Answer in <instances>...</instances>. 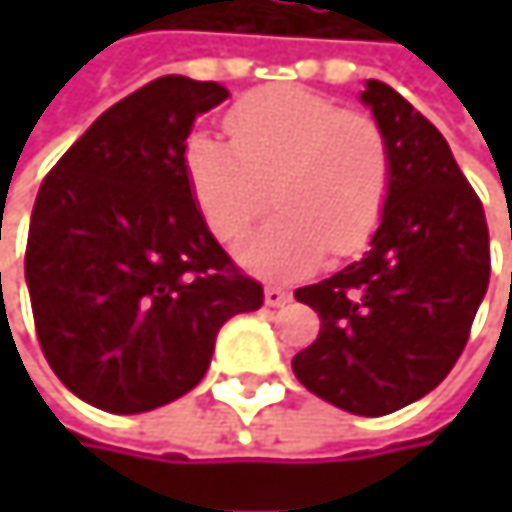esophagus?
<instances>
[{"instance_id":"esophagus-1","label":"esophagus","mask_w":512,"mask_h":512,"mask_svg":"<svg viewBox=\"0 0 512 512\" xmlns=\"http://www.w3.org/2000/svg\"><path fill=\"white\" fill-rule=\"evenodd\" d=\"M263 299H266L269 308H281V305L290 302V293H287L284 287H278V284H269V287L263 290Z\"/></svg>"}]
</instances>
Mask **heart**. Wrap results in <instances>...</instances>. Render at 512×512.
I'll return each mask as SVG.
<instances>
[{"label":"heart","mask_w":512,"mask_h":512,"mask_svg":"<svg viewBox=\"0 0 512 512\" xmlns=\"http://www.w3.org/2000/svg\"><path fill=\"white\" fill-rule=\"evenodd\" d=\"M231 145L210 133L186 139L189 195L222 243L240 240L272 204L278 213L240 246L266 275H305L323 257L356 255L376 234L388 189L391 145L361 109L308 88H263L231 106Z\"/></svg>","instance_id":"b5f03b06"}]
</instances>
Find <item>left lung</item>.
<instances>
[{"instance_id":"left-lung-1","label":"left lung","mask_w":512,"mask_h":512,"mask_svg":"<svg viewBox=\"0 0 512 512\" xmlns=\"http://www.w3.org/2000/svg\"><path fill=\"white\" fill-rule=\"evenodd\" d=\"M361 100L388 136L391 189L364 257L293 293L320 314L293 373L320 400L376 418L451 373L492 263L483 204L445 136L379 79Z\"/></svg>"}]
</instances>
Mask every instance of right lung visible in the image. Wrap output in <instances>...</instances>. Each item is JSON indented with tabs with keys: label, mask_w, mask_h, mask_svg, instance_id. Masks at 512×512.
Masks as SVG:
<instances>
[{
	"label": "right lung",
	"mask_w": 512,
	"mask_h": 512,
	"mask_svg": "<svg viewBox=\"0 0 512 512\" xmlns=\"http://www.w3.org/2000/svg\"><path fill=\"white\" fill-rule=\"evenodd\" d=\"M219 82L159 76L106 109L44 177L26 243L35 332L85 403L136 415L192 391L219 329L263 305L213 240L183 168Z\"/></svg>",
	"instance_id": "add662e5"
}]
</instances>
